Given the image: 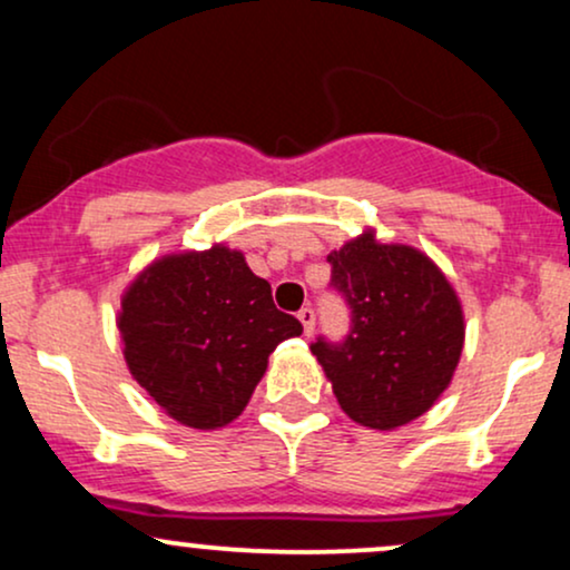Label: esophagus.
I'll return each mask as SVG.
<instances>
[{"instance_id": "esophagus-1", "label": "esophagus", "mask_w": 570, "mask_h": 570, "mask_svg": "<svg viewBox=\"0 0 570 570\" xmlns=\"http://www.w3.org/2000/svg\"><path fill=\"white\" fill-rule=\"evenodd\" d=\"M297 318H299V322H303L305 335L311 337L313 330H316V313H313V307H303V311L297 313Z\"/></svg>"}]
</instances>
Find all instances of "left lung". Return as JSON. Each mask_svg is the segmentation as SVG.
Wrapping results in <instances>:
<instances>
[{"label":"left lung","mask_w":570,"mask_h":570,"mask_svg":"<svg viewBox=\"0 0 570 570\" xmlns=\"http://www.w3.org/2000/svg\"><path fill=\"white\" fill-rule=\"evenodd\" d=\"M332 286L351 307L340 343L311 345L340 407L362 426L391 431L423 415L453 381L463 351V311L444 273L423 252L381 244L367 230L326 257Z\"/></svg>","instance_id":"1"}]
</instances>
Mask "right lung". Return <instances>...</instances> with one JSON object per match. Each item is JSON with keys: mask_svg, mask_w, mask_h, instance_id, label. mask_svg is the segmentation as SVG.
Returning a JSON list of instances; mask_svg holds the SVG:
<instances>
[{"mask_svg": "<svg viewBox=\"0 0 570 570\" xmlns=\"http://www.w3.org/2000/svg\"><path fill=\"white\" fill-rule=\"evenodd\" d=\"M117 330L130 375L174 421H235L278 343L303 324L273 303L271 284L227 246L155 259L122 294Z\"/></svg>", "mask_w": 570, "mask_h": 570, "instance_id": "1", "label": "right lung"}]
</instances>
